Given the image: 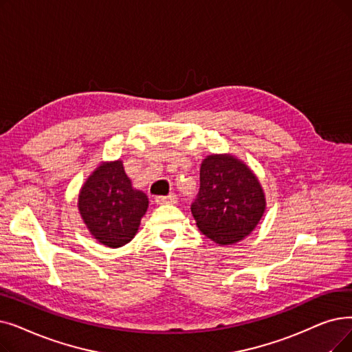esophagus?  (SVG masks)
I'll use <instances>...</instances> for the list:
<instances>
[{
  "mask_svg": "<svg viewBox=\"0 0 352 352\" xmlns=\"http://www.w3.org/2000/svg\"><path fill=\"white\" fill-rule=\"evenodd\" d=\"M178 201V198H177V195L175 194H170V195H166V197H157L155 198V203L157 204H175Z\"/></svg>",
  "mask_w": 352,
  "mask_h": 352,
  "instance_id": "1",
  "label": "esophagus"
}]
</instances>
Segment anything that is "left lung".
I'll return each mask as SVG.
<instances>
[{"mask_svg":"<svg viewBox=\"0 0 352 352\" xmlns=\"http://www.w3.org/2000/svg\"><path fill=\"white\" fill-rule=\"evenodd\" d=\"M266 211L256 174L232 154H211L200 168V191L191 206L197 227L220 246L249 236Z\"/></svg>","mask_w":352,"mask_h":352,"instance_id":"1","label":"left lung"}]
</instances>
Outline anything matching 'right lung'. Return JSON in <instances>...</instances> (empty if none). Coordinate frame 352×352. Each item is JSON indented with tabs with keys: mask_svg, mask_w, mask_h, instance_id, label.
Here are the masks:
<instances>
[{
	"mask_svg": "<svg viewBox=\"0 0 352 352\" xmlns=\"http://www.w3.org/2000/svg\"><path fill=\"white\" fill-rule=\"evenodd\" d=\"M148 197L132 187L124 162L102 161L80 188L78 208L91 237L106 248H122L138 233Z\"/></svg>",
	"mask_w": 352,
	"mask_h": 352,
	"instance_id": "obj_1",
	"label": "right lung"
}]
</instances>
